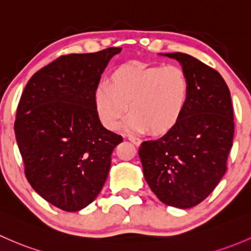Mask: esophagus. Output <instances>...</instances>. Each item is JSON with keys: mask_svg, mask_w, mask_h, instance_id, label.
<instances>
[{"mask_svg": "<svg viewBox=\"0 0 251 251\" xmlns=\"http://www.w3.org/2000/svg\"><path fill=\"white\" fill-rule=\"evenodd\" d=\"M128 141L132 142L134 146H137V147L141 146V143H142L141 139H139L138 137H134V136H128Z\"/></svg>", "mask_w": 251, "mask_h": 251, "instance_id": "esophagus-1", "label": "esophagus"}]
</instances>
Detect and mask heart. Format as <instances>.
I'll use <instances>...</instances> for the list:
<instances>
[{
    "label": "heart",
    "mask_w": 251,
    "mask_h": 251,
    "mask_svg": "<svg viewBox=\"0 0 251 251\" xmlns=\"http://www.w3.org/2000/svg\"><path fill=\"white\" fill-rule=\"evenodd\" d=\"M190 96V79L178 66L126 63L115 68L108 84L94 91V107L102 125L110 131L120 126L124 117L132 132L165 134L183 117Z\"/></svg>",
    "instance_id": "heart-1"
}]
</instances>
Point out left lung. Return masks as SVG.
I'll return each instance as SVG.
<instances>
[{"label":"left lung","mask_w":251,"mask_h":251,"mask_svg":"<svg viewBox=\"0 0 251 251\" xmlns=\"http://www.w3.org/2000/svg\"><path fill=\"white\" fill-rule=\"evenodd\" d=\"M176 59L190 79L178 125L138 150L148 185L161 202L186 209L209 196L226 172L234 133L231 94L220 73L183 52Z\"/></svg>","instance_id":"1"}]
</instances>
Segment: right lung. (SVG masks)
Segmentation results:
<instances>
[{
  "label": "right lung",
  "instance_id": "right-lung-1",
  "mask_svg": "<svg viewBox=\"0 0 251 251\" xmlns=\"http://www.w3.org/2000/svg\"><path fill=\"white\" fill-rule=\"evenodd\" d=\"M121 48L63 55L36 72L17 109L15 138L25 176L38 195L66 212L97 197L123 137L102 126L94 91Z\"/></svg>",
  "mask_w": 251,
  "mask_h": 251
}]
</instances>
